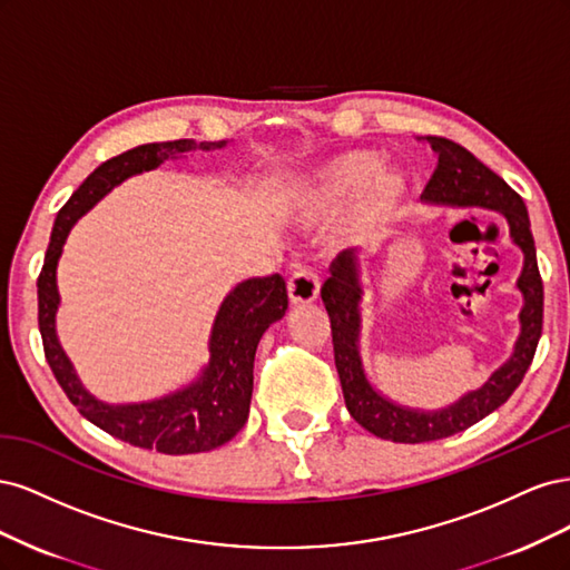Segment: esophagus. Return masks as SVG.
<instances>
[{
	"instance_id": "1",
	"label": "esophagus",
	"mask_w": 570,
	"mask_h": 570,
	"mask_svg": "<svg viewBox=\"0 0 570 570\" xmlns=\"http://www.w3.org/2000/svg\"><path fill=\"white\" fill-rule=\"evenodd\" d=\"M321 278L312 266H295L287 281V295L292 304H312L318 299Z\"/></svg>"
}]
</instances>
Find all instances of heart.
Returning a JSON list of instances; mask_svg holds the SVG:
<instances>
[{
    "label": "heart",
    "mask_w": 570,
    "mask_h": 570,
    "mask_svg": "<svg viewBox=\"0 0 570 570\" xmlns=\"http://www.w3.org/2000/svg\"><path fill=\"white\" fill-rule=\"evenodd\" d=\"M409 193L402 170L381 168L373 151H347L325 164L312 185V204L323 212L347 209L361 199L368 220L383 223L396 216Z\"/></svg>",
    "instance_id": "heart-1"
}]
</instances>
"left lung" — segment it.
Masks as SVG:
<instances>
[{"label": "left lung", "mask_w": 570, "mask_h": 570, "mask_svg": "<svg viewBox=\"0 0 570 570\" xmlns=\"http://www.w3.org/2000/svg\"><path fill=\"white\" fill-rule=\"evenodd\" d=\"M421 140H425L438 154V168L430 176L421 199L446 206H482V209L499 212L507 218L513 245H519L523 252V271L519 283H515L523 295V308L519 316L521 335L515 340L511 358L504 366H499L480 390L463 394L459 402L440 411L400 406L377 392L364 373L358 354V302L364 295L358 283V258L354 249L337 254L331 264V278L325 281L321 289V297L327 316H331L335 366L342 383L344 404H347L352 419L361 428H366L368 433L404 444L433 442L463 433L465 428H471L502 406L513 390L521 385L525 371L532 364L542 335L544 312L538 254H534L530 218L521 195L499 178L494 170L478 161L465 147L438 135H425Z\"/></svg>", "instance_id": "8db88e82"}]
</instances>
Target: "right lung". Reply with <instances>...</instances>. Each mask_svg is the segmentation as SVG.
Listing matches in <instances>:
<instances>
[{
	"instance_id": "right-lung-1",
	"label": "right lung",
	"mask_w": 570,
	"mask_h": 570,
	"mask_svg": "<svg viewBox=\"0 0 570 570\" xmlns=\"http://www.w3.org/2000/svg\"><path fill=\"white\" fill-rule=\"evenodd\" d=\"M220 142H151L128 149L118 157L97 166L76 189L55 220L51 239L45 254V266L38 278V323L47 364L68 400L105 433L142 450L161 454H197L209 452L233 440L249 416L254 387V354L266 327L285 316L287 287L283 275L249 278L239 283L223 299L209 337V364L187 387L166 394L161 400L140 404H107L99 402L82 387L73 364L68 361L57 337V264L68 233L76 220L116 185L142 170L157 168L166 159H176L193 149H220Z\"/></svg>"
}]
</instances>
